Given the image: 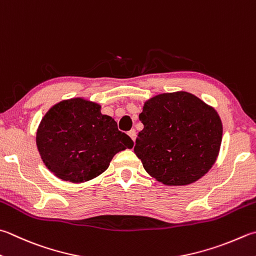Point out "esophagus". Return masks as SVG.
Masks as SVG:
<instances>
[{
  "label": "esophagus",
  "mask_w": 256,
  "mask_h": 256,
  "mask_svg": "<svg viewBox=\"0 0 256 256\" xmlns=\"http://www.w3.org/2000/svg\"><path fill=\"white\" fill-rule=\"evenodd\" d=\"M128 134H129V136H130V138H132L134 142V140H136V134H137V132H136V130H134V129H132V130H130V132H128Z\"/></svg>",
  "instance_id": "obj_1"
}]
</instances>
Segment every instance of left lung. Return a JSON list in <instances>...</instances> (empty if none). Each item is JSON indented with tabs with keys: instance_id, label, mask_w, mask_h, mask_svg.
<instances>
[{
	"instance_id": "1",
	"label": "left lung",
	"mask_w": 256,
	"mask_h": 256,
	"mask_svg": "<svg viewBox=\"0 0 256 256\" xmlns=\"http://www.w3.org/2000/svg\"><path fill=\"white\" fill-rule=\"evenodd\" d=\"M134 152L146 172L165 185H188L218 158L223 127L214 108L180 91L158 94L144 106Z\"/></svg>"
}]
</instances>
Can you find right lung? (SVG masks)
Segmentation results:
<instances>
[{"mask_svg": "<svg viewBox=\"0 0 256 256\" xmlns=\"http://www.w3.org/2000/svg\"><path fill=\"white\" fill-rule=\"evenodd\" d=\"M36 146L48 170L62 180L84 182L109 167L116 154L132 148L128 134L100 112L98 104L81 98L56 104L41 120Z\"/></svg>", "mask_w": 256, "mask_h": 256, "instance_id": "1", "label": "right lung"}]
</instances>
